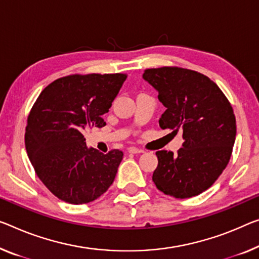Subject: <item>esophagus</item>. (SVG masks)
Instances as JSON below:
<instances>
[{
	"label": "esophagus",
	"instance_id": "34e87169",
	"mask_svg": "<svg viewBox=\"0 0 259 259\" xmlns=\"http://www.w3.org/2000/svg\"><path fill=\"white\" fill-rule=\"evenodd\" d=\"M127 150H128V153H132V154H139V153L145 152L143 149L137 148V147H130V148H127Z\"/></svg>",
	"mask_w": 259,
	"mask_h": 259
}]
</instances>
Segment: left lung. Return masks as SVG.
<instances>
[{
  "mask_svg": "<svg viewBox=\"0 0 259 259\" xmlns=\"http://www.w3.org/2000/svg\"><path fill=\"white\" fill-rule=\"evenodd\" d=\"M143 78L158 91L166 107L161 128L183 133L177 154L156 152L153 182L175 198L198 196L214 184L226 169L236 137V119L228 98L206 75L182 67L149 68Z\"/></svg>",
  "mask_w": 259,
  "mask_h": 259,
  "instance_id": "left-lung-1",
  "label": "left lung"
}]
</instances>
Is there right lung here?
Returning a JSON list of instances; mask_svg holds the SVG:
<instances>
[{"label":"right lung","instance_id":"right-lung-1","mask_svg":"<svg viewBox=\"0 0 259 259\" xmlns=\"http://www.w3.org/2000/svg\"><path fill=\"white\" fill-rule=\"evenodd\" d=\"M126 74H73L44 89L27 116L25 148L44 185L69 204L94 201L110 188L124 153L88 148L83 131L103 127V114Z\"/></svg>","mask_w":259,"mask_h":259}]
</instances>
